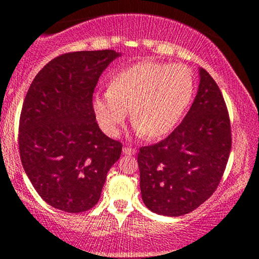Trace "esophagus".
<instances>
[{
	"mask_svg": "<svg viewBox=\"0 0 259 259\" xmlns=\"http://www.w3.org/2000/svg\"><path fill=\"white\" fill-rule=\"evenodd\" d=\"M123 153L127 154V156H133V154L136 153V150L133 147H124L123 148Z\"/></svg>",
	"mask_w": 259,
	"mask_h": 259,
	"instance_id": "esophagus-1",
	"label": "esophagus"
}]
</instances>
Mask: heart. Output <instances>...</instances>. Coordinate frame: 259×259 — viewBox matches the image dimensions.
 <instances>
[{"label": "heart", "mask_w": 259, "mask_h": 259, "mask_svg": "<svg viewBox=\"0 0 259 259\" xmlns=\"http://www.w3.org/2000/svg\"><path fill=\"white\" fill-rule=\"evenodd\" d=\"M194 76L183 64L141 61L124 68L111 88L95 94L92 108L101 127L117 136L130 115L139 135L157 139L173 130L194 94Z\"/></svg>", "instance_id": "1"}]
</instances>
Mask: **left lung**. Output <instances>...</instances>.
<instances>
[{"instance_id": "8db88e82", "label": "left lung", "mask_w": 259, "mask_h": 259, "mask_svg": "<svg viewBox=\"0 0 259 259\" xmlns=\"http://www.w3.org/2000/svg\"><path fill=\"white\" fill-rule=\"evenodd\" d=\"M191 108L168 138L140 148V189L148 209L179 217L207 201L221 183L231 150L227 105L212 76L200 68Z\"/></svg>"}]
</instances>
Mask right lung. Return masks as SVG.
<instances>
[{
  "instance_id": "add662e5",
  "label": "right lung",
  "mask_w": 259,
  "mask_h": 259,
  "mask_svg": "<svg viewBox=\"0 0 259 259\" xmlns=\"http://www.w3.org/2000/svg\"><path fill=\"white\" fill-rule=\"evenodd\" d=\"M121 56L113 50L58 56L35 79L22 107L19 153L23 168L45 202L68 213L100 200L121 144L101 132L92 95L101 74Z\"/></svg>"
}]
</instances>
